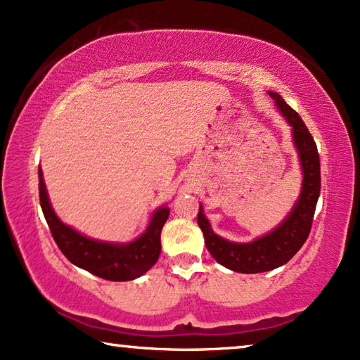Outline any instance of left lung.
Returning <instances> with one entry per match:
<instances>
[{
	"label": "left lung",
	"mask_w": 360,
	"mask_h": 360,
	"mask_svg": "<svg viewBox=\"0 0 360 360\" xmlns=\"http://www.w3.org/2000/svg\"><path fill=\"white\" fill-rule=\"evenodd\" d=\"M270 96L274 98L275 105L292 124L293 142L300 154V162H302L303 188L298 203L277 229L248 244L229 243V240L216 236L210 228L208 219L201 213V206L198 216H196L210 254L221 265L240 274H259L277 269L280 265L287 264L302 249L304 240L308 239L309 231H311L314 210H316L319 191H321V169H319L316 142L309 134L308 127L304 126L298 112L292 110L278 93L270 91Z\"/></svg>",
	"instance_id": "obj_1"
}]
</instances>
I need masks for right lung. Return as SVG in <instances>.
Returning <instances> with one entry per match:
<instances>
[{
  "mask_svg": "<svg viewBox=\"0 0 360 360\" xmlns=\"http://www.w3.org/2000/svg\"><path fill=\"white\" fill-rule=\"evenodd\" d=\"M39 200L52 238L62 254L73 265L88 270L96 277L111 282H127L146 274L159 259L160 233L170 213L167 206L155 211L149 228L141 238L129 244H108L85 238L57 218L49 203L41 169H39Z\"/></svg>",
  "mask_w": 360,
  "mask_h": 360,
  "instance_id": "obj_1",
  "label": "right lung"
}]
</instances>
